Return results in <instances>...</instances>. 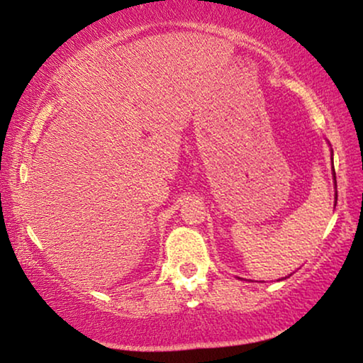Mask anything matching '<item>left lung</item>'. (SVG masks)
<instances>
[{"instance_id":"obj_1","label":"left lung","mask_w":363,"mask_h":363,"mask_svg":"<svg viewBox=\"0 0 363 363\" xmlns=\"http://www.w3.org/2000/svg\"><path fill=\"white\" fill-rule=\"evenodd\" d=\"M332 168H334V163H332ZM334 178H335V170H334Z\"/></svg>"}]
</instances>
